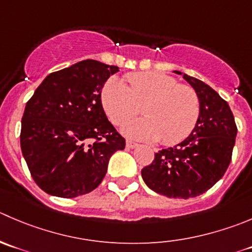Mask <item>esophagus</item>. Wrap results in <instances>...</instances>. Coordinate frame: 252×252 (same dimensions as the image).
Here are the masks:
<instances>
[{"label": "esophagus", "instance_id": "34e87169", "mask_svg": "<svg viewBox=\"0 0 252 252\" xmlns=\"http://www.w3.org/2000/svg\"><path fill=\"white\" fill-rule=\"evenodd\" d=\"M126 146L128 149H134V148H136V146H138V144L136 143H134V141H130V140H126Z\"/></svg>", "mask_w": 252, "mask_h": 252}]
</instances>
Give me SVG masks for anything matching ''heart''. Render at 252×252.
Listing matches in <instances>:
<instances>
[{"mask_svg": "<svg viewBox=\"0 0 252 252\" xmlns=\"http://www.w3.org/2000/svg\"><path fill=\"white\" fill-rule=\"evenodd\" d=\"M128 85L117 77L104 84L101 102L109 121L122 126L140 112L145 117L129 122L126 135L138 140H158L175 145L194 130L201 116V101L192 87L162 72H131Z\"/></svg>", "mask_w": 252, "mask_h": 252, "instance_id": "obj_1", "label": "heart"}]
</instances>
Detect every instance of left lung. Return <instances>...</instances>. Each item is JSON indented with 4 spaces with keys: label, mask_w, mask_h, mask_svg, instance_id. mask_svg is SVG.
<instances>
[{
    "label": "left lung",
    "mask_w": 252,
    "mask_h": 252,
    "mask_svg": "<svg viewBox=\"0 0 252 252\" xmlns=\"http://www.w3.org/2000/svg\"><path fill=\"white\" fill-rule=\"evenodd\" d=\"M183 79L201 101L198 123L182 143L156 153L153 162L141 170V177L156 193L187 199L203 194L223 177L238 128L228 102L212 87L186 74Z\"/></svg>",
    "instance_id": "obj_1"
}]
</instances>
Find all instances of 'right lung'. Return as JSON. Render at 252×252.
Segmentation results:
<instances>
[{
    "label": "right lung",
    "mask_w": 252,
    "mask_h": 252,
    "mask_svg": "<svg viewBox=\"0 0 252 252\" xmlns=\"http://www.w3.org/2000/svg\"><path fill=\"white\" fill-rule=\"evenodd\" d=\"M118 66L80 61L51 72L27 102L21 149L34 182L46 193L75 198L94 191L126 139L107 118L101 91Z\"/></svg>",
    "instance_id": "right-lung-1"
}]
</instances>
